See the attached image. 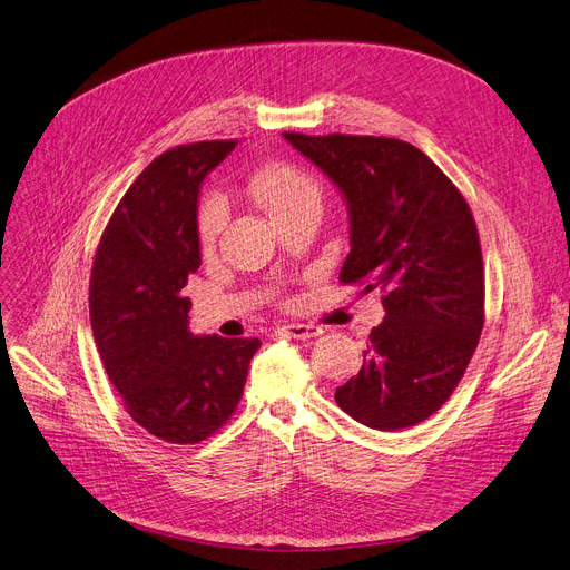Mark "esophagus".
<instances>
[{
  "label": "esophagus",
  "mask_w": 570,
  "mask_h": 570,
  "mask_svg": "<svg viewBox=\"0 0 570 570\" xmlns=\"http://www.w3.org/2000/svg\"><path fill=\"white\" fill-rule=\"evenodd\" d=\"M281 332L289 338H313V336H321L323 334V327L317 325H302V323H294V325H285L281 327Z\"/></svg>",
  "instance_id": "obj_1"
}]
</instances>
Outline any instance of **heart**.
<instances>
[{"label":"heart","mask_w":570,"mask_h":570,"mask_svg":"<svg viewBox=\"0 0 570 570\" xmlns=\"http://www.w3.org/2000/svg\"><path fill=\"white\" fill-rule=\"evenodd\" d=\"M253 194L268 217L281 224L304 210H321V187L313 177L294 166H268L253 179ZM224 206L217 198L206 200L198 217L203 247H210L222 229Z\"/></svg>","instance_id":"heart-1"}]
</instances>
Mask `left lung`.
I'll use <instances>...</instances> for the list:
<instances>
[{
  "label": "left lung",
  "instance_id": "left-lung-1",
  "mask_svg": "<svg viewBox=\"0 0 570 570\" xmlns=\"http://www.w3.org/2000/svg\"><path fill=\"white\" fill-rule=\"evenodd\" d=\"M348 208L344 283L383 292L385 317L362 370L334 400L357 423L402 430L432 416L465 374L484 327V266L474 217L414 145L370 135L283 132Z\"/></svg>",
  "mask_w": 570,
  "mask_h": 570
}]
</instances>
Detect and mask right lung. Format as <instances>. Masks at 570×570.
<instances>
[{
	"mask_svg": "<svg viewBox=\"0 0 570 570\" xmlns=\"http://www.w3.org/2000/svg\"><path fill=\"white\" fill-rule=\"evenodd\" d=\"M234 147L196 142L154 158L114 210L90 276V327L105 372L132 421L173 444H196L229 421L262 346L196 336L181 294L200 266V185Z\"/></svg>",
	"mask_w": 570,
	"mask_h": 570,
	"instance_id": "1",
	"label": "right lung"
}]
</instances>
